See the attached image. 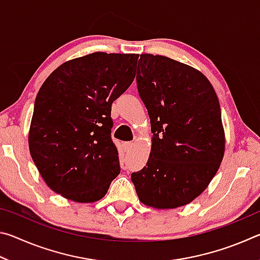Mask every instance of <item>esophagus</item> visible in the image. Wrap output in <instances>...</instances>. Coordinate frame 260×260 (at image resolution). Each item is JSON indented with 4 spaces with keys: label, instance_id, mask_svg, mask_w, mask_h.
<instances>
[{
    "label": "esophagus",
    "instance_id": "34e87169",
    "mask_svg": "<svg viewBox=\"0 0 260 260\" xmlns=\"http://www.w3.org/2000/svg\"><path fill=\"white\" fill-rule=\"evenodd\" d=\"M133 146H134L133 142H125L124 144H122V147H124L125 151H131L132 148H133Z\"/></svg>",
    "mask_w": 260,
    "mask_h": 260
}]
</instances>
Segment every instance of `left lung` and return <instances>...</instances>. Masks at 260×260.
Listing matches in <instances>:
<instances>
[{
	"label": "left lung",
	"mask_w": 260,
	"mask_h": 260,
	"mask_svg": "<svg viewBox=\"0 0 260 260\" xmlns=\"http://www.w3.org/2000/svg\"><path fill=\"white\" fill-rule=\"evenodd\" d=\"M136 82L153 134L147 165L131 175L136 193L150 208L187 205L208 188L225 153L218 96L199 70L160 55L140 56Z\"/></svg>",
	"instance_id": "left-lung-1"
}]
</instances>
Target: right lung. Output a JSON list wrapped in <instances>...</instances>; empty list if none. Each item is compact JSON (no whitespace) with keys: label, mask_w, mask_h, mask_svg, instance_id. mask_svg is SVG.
Returning <instances> with one entry per match:
<instances>
[{"label":"right lung","mask_w":260,"mask_h":260,"mask_svg":"<svg viewBox=\"0 0 260 260\" xmlns=\"http://www.w3.org/2000/svg\"><path fill=\"white\" fill-rule=\"evenodd\" d=\"M136 54L98 51L65 61L43 82L28 133L34 164L51 190L93 203L120 173L111 105L135 78Z\"/></svg>","instance_id":"right-lung-1"}]
</instances>
